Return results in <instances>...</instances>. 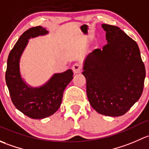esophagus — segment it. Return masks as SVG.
<instances>
[{
	"mask_svg": "<svg viewBox=\"0 0 149 149\" xmlns=\"http://www.w3.org/2000/svg\"><path fill=\"white\" fill-rule=\"evenodd\" d=\"M72 70L74 72V74H78L80 73L82 71V65L79 63H75L72 66Z\"/></svg>",
	"mask_w": 149,
	"mask_h": 149,
	"instance_id": "esophagus-1",
	"label": "esophagus"
}]
</instances>
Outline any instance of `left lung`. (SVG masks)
<instances>
[{
    "label": "left lung",
    "mask_w": 149,
    "mask_h": 149,
    "mask_svg": "<svg viewBox=\"0 0 149 149\" xmlns=\"http://www.w3.org/2000/svg\"><path fill=\"white\" fill-rule=\"evenodd\" d=\"M102 27L108 44L87 55L82 74L91 106L98 113L117 117L141 96L146 69L136 41L118 27Z\"/></svg>",
    "instance_id": "8db88e82"
}]
</instances>
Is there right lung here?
<instances>
[{
	"mask_svg": "<svg viewBox=\"0 0 149 149\" xmlns=\"http://www.w3.org/2000/svg\"><path fill=\"white\" fill-rule=\"evenodd\" d=\"M49 33L41 26L26 31L9 53L6 82L13 105L19 111L33 119H43L57 111L62 103L64 89L73 79V72L68 70L54 74L44 85L33 87L27 85L20 72V59L29 39Z\"/></svg>",
	"mask_w": 149,
	"mask_h": 149,
	"instance_id": "add662e5",
	"label": "right lung"
}]
</instances>
